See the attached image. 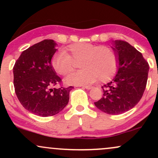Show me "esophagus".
I'll return each mask as SVG.
<instances>
[{"label":"esophagus","instance_id":"obj_1","mask_svg":"<svg viewBox=\"0 0 158 158\" xmlns=\"http://www.w3.org/2000/svg\"><path fill=\"white\" fill-rule=\"evenodd\" d=\"M82 88H85V89L90 90V89H91V88H92V86H90V85H83Z\"/></svg>","mask_w":158,"mask_h":158}]
</instances>
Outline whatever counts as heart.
Here are the masks:
<instances>
[{
	"label": "heart",
	"instance_id": "heart-1",
	"mask_svg": "<svg viewBox=\"0 0 158 158\" xmlns=\"http://www.w3.org/2000/svg\"><path fill=\"white\" fill-rule=\"evenodd\" d=\"M68 53L59 51L52 56L51 65L58 74L65 76L74 69V62H79L81 70L71 73L64 79L67 85L90 84L99 78L101 81L110 79L117 70L115 52L108 46H97L90 43L70 45Z\"/></svg>",
	"mask_w": 158,
	"mask_h": 158
}]
</instances>
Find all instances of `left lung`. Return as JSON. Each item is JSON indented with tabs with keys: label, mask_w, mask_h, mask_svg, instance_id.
<instances>
[{
	"label": "left lung",
	"mask_w": 158,
	"mask_h": 158,
	"mask_svg": "<svg viewBox=\"0 0 158 158\" xmlns=\"http://www.w3.org/2000/svg\"><path fill=\"white\" fill-rule=\"evenodd\" d=\"M117 61L113 80L102 87L103 96L94 102L98 109L108 114H120L133 108L143 97L149 65L141 52L128 42L113 41Z\"/></svg>",
	"instance_id": "obj_1"
}]
</instances>
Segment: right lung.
<instances>
[{
  "label": "right lung",
  "mask_w": 158,
  "mask_h": 158,
  "mask_svg": "<svg viewBox=\"0 0 158 158\" xmlns=\"http://www.w3.org/2000/svg\"><path fill=\"white\" fill-rule=\"evenodd\" d=\"M57 44L45 39L22 52L13 68L14 87L23 108L40 117H50L68 105L69 93L73 88H54L61 79L56 75L51 59Z\"/></svg>",
  "instance_id": "add662e5"
}]
</instances>
